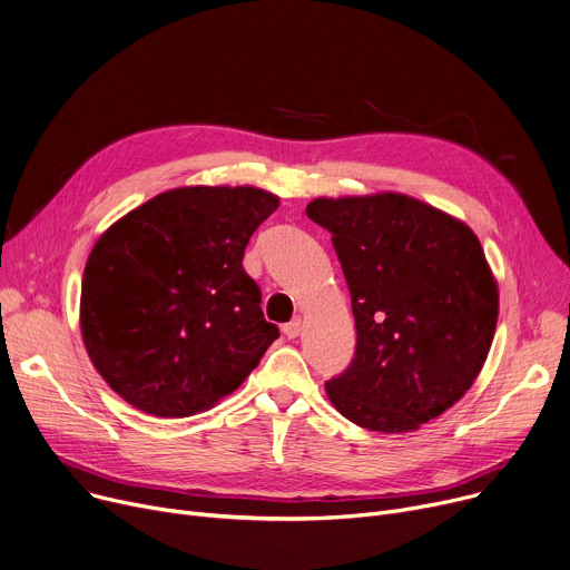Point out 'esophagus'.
Returning <instances> with one entry per match:
<instances>
[{
  "label": "esophagus",
  "instance_id": "esophagus-1",
  "mask_svg": "<svg viewBox=\"0 0 570 570\" xmlns=\"http://www.w3.org/2000/svg\"><path fill=\"white\" fill-rule=\"evenodd\" d=\"M283 333H285V337H289V340L298 337V333H301V317H296V320H292L289 324H285V326H283Z\"/></svg>",
  "mask_w": 570,
  "mask_h": 570
}]
</instances>
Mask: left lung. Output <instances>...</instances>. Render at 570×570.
<instances>
[{
	"mask_svg": "<svg viewBox=\"0 0 570 570\" xmlns=\"http://www.w3.org/2000/svg\"><path fill=\"white\" fill-rule=\"evenodd\" d=\"M356 317V356L326 383L354 424L409 433L452 409L487 363L500 294L461 218L397 191L315 198Z\"/></svg>",
	"mask_w": 570,
	"mask_h": 570,
	"instance_id": "1",
	"label": "left lung"
}]
</instances>
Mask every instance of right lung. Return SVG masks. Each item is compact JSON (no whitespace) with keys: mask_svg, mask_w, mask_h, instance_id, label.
Listing matches in <instances>:
<instances>
[{"mask_svg":"<svg viewBox=\"0 0 570 570\" xmlns=\"http://www.w3.org/2000/svg\"><path fill=\"white\" fill-rule=\"evenodd\" d=\"M278 205L248 185L178 187L100 235L83 267L79 328L116 395L155 417H189L257 367L278 328L242 259Z\"/></svg>","mask_w":570,"mask_h":570,"instance_id":"obj_1","label":"right lung"}]
</instances>
